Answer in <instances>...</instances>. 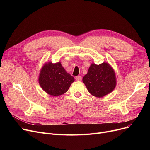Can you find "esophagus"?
<instances>
[{
  "label": "esophagus",
  "mask_w": 150,
  "mask_h": 150,
  "mask_svg": "<svg viewBox=\"0 0 150 150\" xmlns=\"http://www.w3.org/2000/svg\"><path fill=\"white\" fill-rule=\"evenodd\" d=\"M75 80L76 81H81L82 80V77L81 76H77L75 77Z\"/></svg>",
  "instance_id": "esophagus-1"
}]
</instances>
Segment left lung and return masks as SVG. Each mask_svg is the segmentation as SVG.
<instances>
[{"label":"left lung","instance_id":"obj_1","mask_svg":"<svg viewBox=\"0 0 150 150\" xmlns=\"http://www.w3.org/2000/svg\"><path fill=\"white\" fill-rule=\"evenodd\" d=\"M83 81L88 91L96 97H102L111 93L116 85L114 70L108 63L92 64Z\"/></svg>","mask_w":150,"mask_h":150}]
</instances>
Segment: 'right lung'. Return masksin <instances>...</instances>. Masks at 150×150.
Wrapping results in <instances>:
<instances>
[{
	"label": "right lung",
	"instance_id": "1",
	"mask_svg": "<svg viewBox=\"0 0 150 150\" xmlns=\"http://www.w3.org/2000/svg\"><path fill=\"white\" fill-rule=\"evenodd\" d=\"M74 81V78L66 72L60 62L46 63L39 77L42 89L49 95L55 97L66 92Z\"/></svg>",
	"mask_w": 150,
	"mask_h": 150
}]
</instances>
